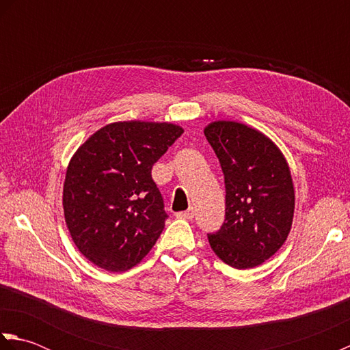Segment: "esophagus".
Listing matches in <instances>:
<instances>
[{"instance_id": "esophagus-1", "label": "esophagus", "mask_w": 350, "mask_h": 350, "mask_svg": "<svg viewBox=\"0 0 350 350\" xmlns=\"http://www.w3.org/2000/svg\"><path fill=\"white\" fill-rule=\"evenodd\" d=\"M176 217L180 218V219H192V218H194V209H192V207H191V209H188V211L177 212Z\"/></svg>"}]
</instances>
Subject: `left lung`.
Wrapping results in <instances>:
<instances>
[{"mask_svg":"<svg viewBox=\"0 0 350 350\" xmlns=\"http://www.w3.org/2000/svg\"><path fill=\"white\" fill-rule=\"evenodd\" d=\"M226 183V219L207 234L211 248L236 269L272 257L292 228L295 189L286 158L262 132L237 122L204 129Z\"/></svg>","mask_w":350,"mask_h":350,"instance_id":"left-lung-1","label":"left lung"}]
</instances>
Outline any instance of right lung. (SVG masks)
I'll return each mask as SVG.
<instances>
[{"mask_svg":"<svg viewBox=\"0 0 350 350\" xmlns=\"http://www.w3.org/2000/svg\"><path fill=\"white\" fill-rule=\"evenodd\" d=\"M182 133L173 123L117 122L73 154L63 188L64 218L87 260L123 272L153 248L168 215L152 167Z\"/></svg>","mask_w":350,"mask_h":350,"instance_id":"1","label":"right lung"}]
</instances>
